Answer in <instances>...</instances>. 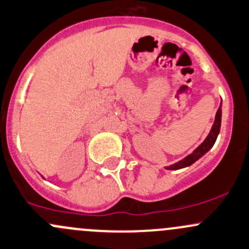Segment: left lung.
I'll return each instance as SVG.
<instances>
[{
  "mask_svg": "<svg viewBox=\"0 0 249 249\" xmlns=\"http://www.w3.org/2000/svg\"><path fill=\"white\" fill-rule=\"evenodd\" d=\"M221 122H222V101H221V105H219L218 109H217L216 112V117H214L213 127H211L210 132H209V135L206 136L204 142L201 143L200 145H198V148H196L190 155L186 156V158L180 160V161H178L177 163L164 167V168L168 169V171H177V169H181V168H185V167L191 166V164L195 163V162L198 161L200 158H203V156L205 155L211 148H213L214 142H216L217 136H218L219 130H221Z\"/></svg>",
  "mask_w": 249,
  "mask_h": 249,
  "instance_id": "1",
  "label": "left lung"
}]
</instances>
